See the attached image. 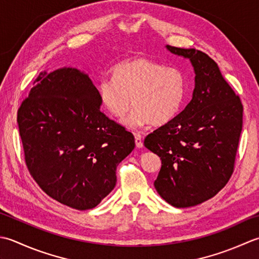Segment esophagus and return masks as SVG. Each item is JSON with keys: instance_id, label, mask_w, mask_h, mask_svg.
Instances as JSON below:
<instances>
[{"instance_id": "obj_1", "label": "esophagus", "mask_w": 259, "mask_h": 259, "mask_svg": "<svg viewBox=\"0 0 259 259\" xmlns=\"http://www.w3.org/2000/svg\"><path fill=\"white\" fill-rule=\"evenodd\" d=\"M135 136V144H136V147H142L143 146V141H142V135L140 133H135L134 134Z\"/></svg>"}]
</instances>
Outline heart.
Returning a JSON list of instances; mask_svg holds the SVG:
<instances>
[{
  "label": "heart",
  "mask_w": 259,
  "mask_h": 259,
  "mask_svg": "<svg viewBox=\"0 0 259 259\" xmlns=\"http://www.w3.org/2000/svg\"><path fill=\"white\" fill-rule=\"evenodd\" d=\"M113 79L98 83L100 103L117 118L136 105L126 124L139 127L151 122L166 124L180 112L187 96V77L177 67L146 58L125 60L112 69Z\"/></svg>",
  "instance_id": "heart-1"
}]
</instances>
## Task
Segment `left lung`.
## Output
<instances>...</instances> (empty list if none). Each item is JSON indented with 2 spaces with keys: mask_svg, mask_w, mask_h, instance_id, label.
<instances>
[{
  "mask_svg": "<svg viewBox=\"0 0 259 259\" xmlns=\"http://www.w3.org/2000/svg\"><path fill=\"white\" fill-rule=\"evenodd\" d=\"M166 48L189 58L196 87L186 108L147 135L144 145L162 161L156 191L174 207L187 208L214 197L233 176L244 108L208 55L193 48Z\"/></svg>",
  "mask_w": 259,
  "mask_h": 259,
  "instance_id": "obj_1",
  "label": "left lung"
}]
</instances>
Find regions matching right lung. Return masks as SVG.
Returning <instances> with one entry per match:
<instances>
[{"instance_id":"right-lung-1","label":"right lung","mask_w":259,"mask_h":259,"mask_svg":"<svg viewBox=\"0 0 259 259\" xmlns=\"http://www.w3.org/2000/svg\"><path fill=\"white\" fill-rule=\"evenodd\" d=\"M98 89L75 68L41 72L18 109L26 167L49 197L93 209L116 186V167L134 150L124 126L100 110Z\"/></svg>"}]
</instances>
